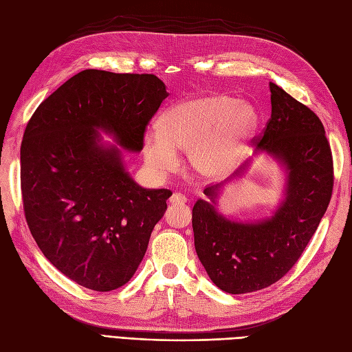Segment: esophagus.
<instances>
[{
	"instance_id": "obj_1",
	"label": "esophagus",
	"mask_w": 352,
	"mask_h": 352,
	"mask_svg": "<svg viewBox=\"0 0 352 352\" xmlns=\"http://www.w3.org/2000/svg\"><path fill=\"white\" fill-rule=\"evenodd\" d=\"M186 202V197L182 195V194H173L172 197H170V204L172 206H184Z\"/></svg>"
}]
</instances>
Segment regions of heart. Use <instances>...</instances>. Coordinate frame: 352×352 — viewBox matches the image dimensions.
I'll list each match as a JSON object with an SVG mask.
<instances>
[{"label":"heart","instance_id":"1","mask_svg":"<svg viewBox=\"0 0 352 352\" xmlns=\"http://www.w3.org/2000/svg\"><path fill=\"white\" fill-rule=\"evenodd\" d=\"M255 126L257 111L251 104L225 94L197 95L167 109L158 131L145 133V162L164 175L179 166L176 151H188L197 173L219 177L236 164Z\"/></svg>","mask_w":352,"mask_h":352}]
</instances>
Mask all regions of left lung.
<instances>
[{"mask_svg":"<svg viewBox=\"0 0 352 352\" xmlns=\"http://www.w3.org/2000/svg\"><path fill=\"white\" fill-rule=\"evenodd\" d=\"M269 88L272 117L257 148L287 170L282 206L257 223L230 221L204 199L192 208L198 258L228 294L260 291L282 279L300 260L332 198L333 158L322 120L278 85L270 82ZM217 188L204 190L211 202Z\"/></svg>","mask_w":352,"mask_h":352,"instance_id":"8db88e82","label":"left lung"}]
</instances>
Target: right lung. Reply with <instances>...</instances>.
Listing matches in <instances>:
<instances>
[{
  "label": "right lung",
  "mask_w": 352,
  "mask_h": 352,
  "mask_svg": "<svg viewBox=\"0 0 352 352\" xmlns=\"http://www.w3.org/2000/svg\"><path fill=\"white\" fill-rule=\"evenodd\" d=\"M155 74L88 69L74 74L32 114L20 148L26 223L48 261L97 292L126 285L141 264L168 189H145L123 167L167 98Z\"/></svg>",
  "instance_id": "obj_1"
}]
</instances>
